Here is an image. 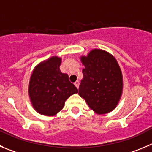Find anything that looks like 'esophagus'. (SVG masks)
<instances>
[{
	"label": "esophagus",
	"mask_w": 152,
	"mask_h": 152,
	"mask_svg": "<svg viewBox=\"0 0 152 152\" xmlns=\"http://www.w3.org/2000/svg\"><path fill=\"white\" fill-rule=\"evenodd\" d=\"M74 84H75V86H76V87L77 88V89H78V87H79V84H80V83H79V81H75V83H74Z\"/></svg>",
	"instance_id": "34e87169"
}]
</instances>
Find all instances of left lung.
<instances>
[{
	"instance_id": "left-lung-1",
	"label": "left lung",
	"mask_w": 152,
	"mask_h": 152,
	"mask_svg": "<svg viewBox=\"0 0 152 152\" xmlns=\"http://www.w3.org/2000/svg\"><path fill=\"white\" fill-rule=\"evenodd\" d=\"M85 69L79 95L98 114L113 110L122 96V74L115 57L108 52L93 49L80 57Z\"/></svg>"
}]
</instances>
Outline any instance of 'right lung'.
Masks as SVG:
<instances>
[{
	"label": "right lung",
	"instance_id": "right-lung-1",
	"mask_svg": "<svg viewBox=\"0 0 152 152\" xmlns=\"http://www.w3.org/2000/svg\"><path fill=\"white\" fill-rule=\"evenodd\" d=\"M61 58L52 57L39 63L32 72L29 83V96L34 109L44 115L53 116L63 108L65 102L77 93L76 86L67 74L60 69Z\"/></svg>",
	"mask_w": 152,
	"mask_h": 152
}]
</instances>
